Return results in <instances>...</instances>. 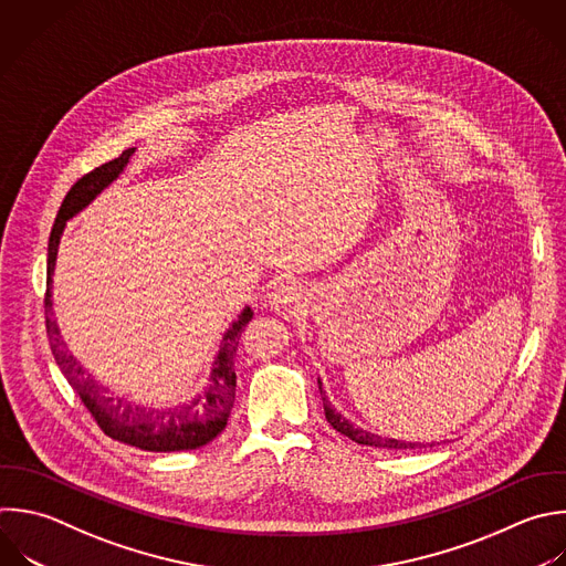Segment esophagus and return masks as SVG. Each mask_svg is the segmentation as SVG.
<instances>
[{
	"mask_svg": "<svg viewBox=\"0 0 566 566\" xmlns=\"http://www.w3.org/2000/svg\"><path fill=\"white\" fill-rule=\"evenodd\" d=\"M305 301V290L298 283H281L279 287H274V292L268 296V303L274 312L279 314H294L296 310L303 307Z\"/></svg>",
	"mask_w": 566,
	"mask_h": 566,
	"instance_id": "obj_1",
	"label": "esophagus"
}]
</instances>
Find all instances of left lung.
Instances as JSON below:
<instances>
[{
    "label": "left lung",
    "mask_w": 566,
    "mask_h": 566,
    "mask_svg": "<svg viewBox=\"0 0 566 566\" xmlns=\"http://www.w3.org/2000/svg\"><path fill=\"white\" fill-rule=\"evenodd\" d=\"M318 389H321V398H323V409H325V418L327 422L340 431L343 436H347L349 440L358 442V444H367V447H382V449H416V447H422L420 442H405V440H396V438H382L378 433H371V431H365L360 427H356L354 422H349L347 418H343L329 402L327 394L323 391V382L318 380Z\"/></svg>",
    "instance_id": "1"
}]
</instances>
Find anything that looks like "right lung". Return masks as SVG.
Instances as JSON below:
<instances>
[{"mask_svg":"<svg viewBox=\"0 0 566 566\" xmlns=\"http://www.w3.org/2000/svg\"><path fill=\"white\" fill-rule=\"evenodd\" d=\"M135 148L124 150L117 159L95 168L93 172L84 175L62 201L57 219L51 230L49 239V279H46V334L53 349V356L64 371L71 387L77 391L86 409L93 413L97 424L106 436L113 440L126 442L130 447L144 451H186L199 449L217 438L230 418L237 391V374H234V358L239 349V338L243 327L252 321L254 312L245 307L239 318L230 325L223 334L219 354L212 363V371L208 376V385L195 400L168 407V409H150L130 402L128 398L115 396L108 387H104L95 376H91L77 358L69 352L66 343L62 340L57 321L53 318V272L57 261L60 241L66 228V221L82 212L104 188H108L128 166Z\"/></svg>","mask_w":566,"mask_h":566,"instance_id":"obj_1","label":"right lung"}]
</instances>
